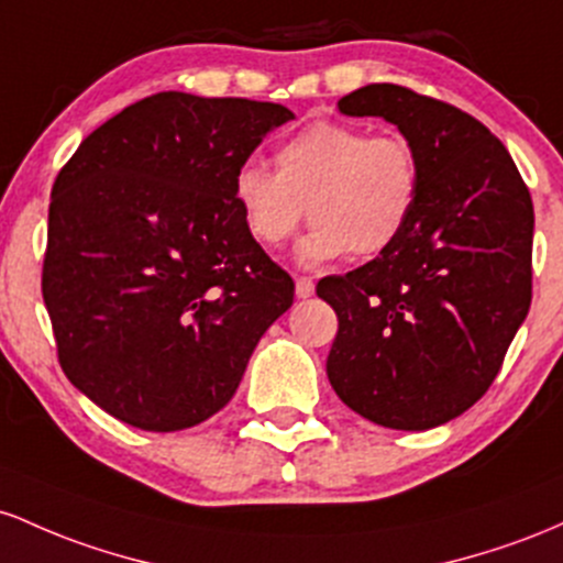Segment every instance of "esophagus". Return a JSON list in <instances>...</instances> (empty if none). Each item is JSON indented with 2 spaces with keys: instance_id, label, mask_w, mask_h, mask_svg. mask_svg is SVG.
<instances>
[{
  "instance_id": "obj_1",
  "label": "esophagus",
  "mask_w": 563,
  "mask_h": 563,
  "mask_svg": "<svg viewBox=\"0 0 563 563\" xmlns=\"http://www.w3.org/2000/svg\"><path fill=\"white\" fill-rule=\"evenodd\" d=\"M295 295H298V298H311L313 295V279L311 276H298V279H295Z\"/></svg>"
}]
</instances>
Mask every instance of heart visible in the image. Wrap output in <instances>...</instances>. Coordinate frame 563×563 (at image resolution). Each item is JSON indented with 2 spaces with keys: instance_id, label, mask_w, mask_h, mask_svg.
Here are the masks:
<instances>
[{
  "instance_id": "obj_1",
  "label": "heart",
  "mask_w": 563,
  "mask_h": 563,
  "mask_svg": "<svg viewBox=\"0 0 563 563\" xmlns=\"http://www.w3.org/2000/svg\"><path fill=\"white\" fill-rule=\"evenodd\" d=\"M276 173L244 162L233 175V201L244 229L263 247H279L306 218L313 223L298 244V261L388 252L412 223L422 197L418 145L401 132L345 122H313L284 137Z\"/></svg>"
}]
</instances>
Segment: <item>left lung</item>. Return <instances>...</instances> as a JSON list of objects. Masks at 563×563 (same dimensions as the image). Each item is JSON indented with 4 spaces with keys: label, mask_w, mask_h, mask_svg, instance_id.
Instances as JSON below:
<instances>
[{
    "label": "left lung",
    "mask_w": 563,
    "mask_h": 563,
    "mask_svg": "<svg viewBox=\"0 0 563 563\" xmlns=\"http://www.w3.org/2000/svg\"><path fill=\"white\" fill-rule=\"evenodd\" d=\"M338 109L418 145L422 197L394 247L316 284L338 313L327 377L362 418L428 431L482 399L527 319L532 197L508 148L444 100L366 85Z\"/></svg>",
    "instance_id": "8db88e82"
}]
</instances>
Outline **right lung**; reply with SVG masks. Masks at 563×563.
Here are the masks:
<instances>
[{"mask_svg":"<svg viewBox=\"0 0 563 563\" xmlns=\"http://www.w3.org/2000/svg\"><path fill=\"white\" fill-rule=\"evenodd\" d=\"M279 103L156 92L81 141L49 199L42 295L58 362L87 399L143 431L231 401L295 282L244 229L233 175Z\"/></svg>","mask_w":563,"mask_h":563,"instance_id":"add662e5","label":"right lung"}]
</instances>
